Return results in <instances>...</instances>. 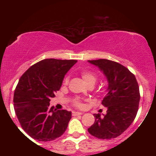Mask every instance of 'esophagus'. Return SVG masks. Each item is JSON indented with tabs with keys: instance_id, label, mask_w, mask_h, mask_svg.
<instances>
[{
	"instance_id": "1",
	"label": "esophagus",
	"mask_w": 156,
	"mask_h": 156,
	"mask_svg": "<svg viewBox=\"0 0 156 156\" xmlns=\"http://www.w3.org/2000/svg\"><path fill=\"white\" fill-rule=\"evenodd\" d=\"M79 115H82V112H72V115L73 116H77Z\"/></svg>"
}]
</instances>
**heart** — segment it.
<instances>
[{"instance_id": "obj_1", "label": "heart", "mask_w": 156, "mask_h": 156, "mask_svg": "<svg viewBox=\"0 0 156 156\" xmlns=\"http://www.w3.org/2000/svg\"><path fill=\"white\" fill-rule=\"evenodd\" d=\"M81 75V77H82V78L84 79V81L87 83L88 86L90 85L94 86V84L97 82V79H98L97 75H96L94 72H91V71H88V70L82 71ZM69 77L66 76L63 79V84L66 85L69 82ZM73 105L78 108L84 107V104H83L82 102H81L79 99H75V100L73 101Z\"/></svg>"}]
</instances>
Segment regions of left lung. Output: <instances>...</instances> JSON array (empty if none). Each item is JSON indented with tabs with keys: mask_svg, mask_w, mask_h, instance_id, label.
<instances>
[{
	"mask_svg": "<svg viewBox=\"0 0 156 156\" xmlns=\"http://www.w3.org/2000/svg\"><path fill=\"white\" fill-rule=\"evenodd\" d=\"M88 62L103 71L108 87L102 101L107 107L106 114H94L95 122L87 130L99 139H113L125 132L136 117L140 99L139 85L134 75L119 62L106 59Z\"/></svg>",
	"mask_w": 156,
	"mask_h": 156,
	"instance_id": "1",
	"label": "left lung"
}]
</instances>
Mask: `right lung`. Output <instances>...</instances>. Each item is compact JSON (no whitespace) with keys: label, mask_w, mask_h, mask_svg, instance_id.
Here are the masks:
<instances>
[{"label":"right lung","mask_w":156,"mask_h":156,"mask_svg":"<svg viewBox=\"0 0 156 156\" xmlns=\"http://www.w3.org/2000/svg\"><path fill=\"white\" fill-rule=\"evenodd\" d=\"M75 59H45L31 66L20 78L13 96L14 109L23 130L34 140H54L64 133L72 118L67 110L50 107Z\"/></svg>","instance_id":"add662e5"}]
</instances>
